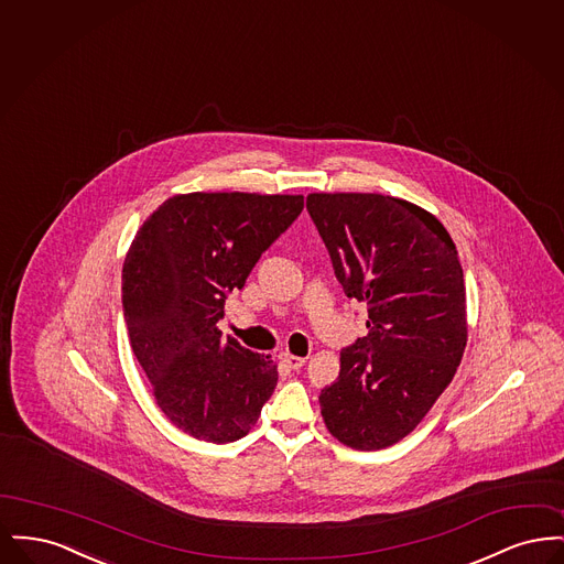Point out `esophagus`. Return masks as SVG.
<instances>
[{
    "label": "esophagus",
    "instance_id": "34e87169",
    "mask_svg": "<svg viewBox=\"0 0 564 564\" xmlns=\"http://www.w3.org/2000/svg\"><path fill=\"white\" fill-rule=\"evenodd\" d=\"M279 359L288 366V368H292V370H300L302 366H304V357H297V355H292V352H281L279 355Z\"/></svg>",
    "mask_w": 564,
    "mask_h": 564
}]
</instances>
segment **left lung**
I'll use <instances>...</instances> for the list:
<instances>
[{
	"label": "left lung",
	"mask_w": 564,
	"mask_h": 564,
	"mask_svg": "<svg viewBox=\"0 0 564 564\" xmlns=\"http://www.w3.org/2000/svg\"><path fill=\"white\" fill-rule=\"evenodd\" d=\"M336 279L368 308V334L340 352L319 395L329 433L380 451L414 430L451 384L467 345L465 281L437 217L382 194H308Z\"/></svg>",
	"instance_id": "8db88e82"
}]
</instances>
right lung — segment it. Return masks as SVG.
<instances>
[{
	"label": "right lung",
	"instance_id": "right-lung-1",
	"mask_svg": "<svg viewBox=\"0 0 564 564\" xmlns=\"http://www.w3.org/2000/svg\"><path fill=\"white\" fill-rule=\"evenodd\" d=\"M304 209L302 196L192 192L164 200L139 228L122 269L134 357L166 419L196 440H241L269 402L270 355L221 336L232 290Z\"/></svg>",
	"mask_w": 564,
	"mask_h": 564
}]
</instances>
